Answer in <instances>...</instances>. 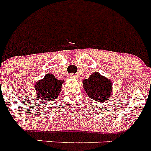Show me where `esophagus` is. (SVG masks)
<instances>
[{
    "label": "esophagus",
    "mask_w": 151,
    "mask_h": 151,
    "mask_svg": "<svg viewBox=\"0 0 151 151\" xmlns=\"http://www.w3.org/2000/svg\"><path fill=\"white\" fill-rule=\"evenodd\" d=\"M69 77H70L71 78H76L77 75L75 74V73H70V75H69Z\"/></svg>",
    "instance_id": "34e87169"
}]
</instances>
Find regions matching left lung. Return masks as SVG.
I'll return each mask as SVG.
<instances>
[{
  "label": "left lung",
  "instance_id": "obj_1",
  "mask_svg": "<svg viewBox=\"0 0 151 151\" xmlns=\"http://www.w3.org/2000/svg\"><path fill=\"white\" fill-rule=\"evenodd\" d=\"M83 85L88 97L99 103L107 101L111 94V81L98 73H94L88 79L84 80Z\"/></svg>",
  "mask_w": 151,
  "mask_h": 151
}]
</instances>
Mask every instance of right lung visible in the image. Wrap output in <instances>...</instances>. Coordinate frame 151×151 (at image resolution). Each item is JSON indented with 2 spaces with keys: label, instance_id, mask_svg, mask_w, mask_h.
<instances>
[{
  "label": "right lung",
  "instance_id": "obj_1",
  "mask_svg": "<svg viewBox=\"0 0 151 151\" xmlns=\"http://www.w3.org/2000/svg\"><path fill=\"white\" fill-rule=\"evenodd\" d=\"M63 81L58 80L54 75L47 74L43 79L35 84V90L38 98L45 101H50L59 95Z\"/></svg>",
  "mask_w": 151,
  "mask_h": 151
}]
</instances>
